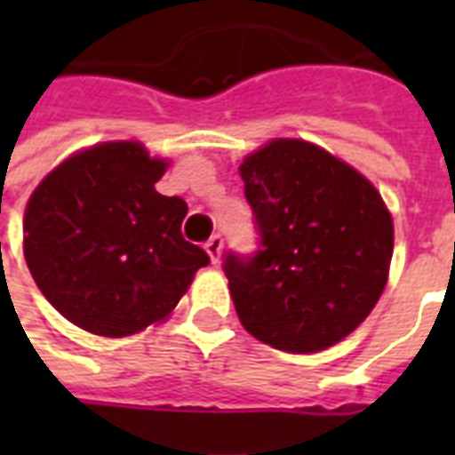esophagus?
Listing matches in <instances>:
<instances>
[{
	"mask_svg": "<svg viewBox=\"0 0 455 455\" xmlns=\"http://www.w3.org/2000/svg\"><path fill=\"white\" fill-rule=\"evenodd\" d=\"M221 248H224V238L219 236V234H214V236L209 238L207 243H204V251H207L209 258H212V263H219V258H221Z\"/></svg>",
	"mask_w": 455,
	"mask_h": 455,
	"instance_id": "1",
	"label": "esophagus"
}]
</instances>
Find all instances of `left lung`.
<instances>
[{
	"label": "left lung",
	"mask_w": 455,
	"mask_h": 455,
	"mask_svg": "<svg viewBox=\"0 0 455 455\" xmlns=\"http://www.w3.org/2000/svg\"><path fill=\"white\" fill-rule=\"evenodd\" d=\"M238 172L260 234L253 256L224 258L238 319L277 351H324L380 299L390 212L358 170L307 140H270Z\"/></svg>",
	"instance_id": "1"
}]
</instances>
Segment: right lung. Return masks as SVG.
Masks as SVG:
<instances>
[{
  "mask_svg": "<svg viewBox=\"0 0 455 455\" xmlns=\"http://www.w3.org/2000/svg\"><path fill=\"white\" fill-rule=\"evenodd\" d=\"M165 168L136 140H109L63 160L26 204V266L90 334L119 339L163 322L209 263L180 231L185 199L156 192Z\"/></svg>",
  "mask_w": 455,
  "mask_h": 455,
  "instance_id": "add662e5",
  "label": "right lung"
}]
</instances>
